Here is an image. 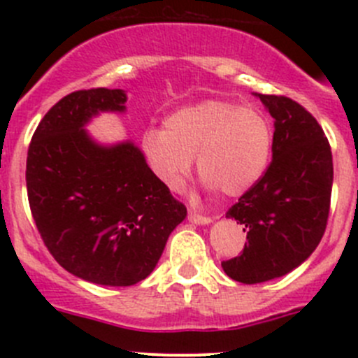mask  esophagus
Segmentation results:
<instances>
[{
    "label": "esophagus",
    "instance_id": "34e87169",
    "mask_svg": "<svg viewBox=\"0 0 358 358\" xmlns=\"http://www.w3.org/2000/svg\"><path fill=\"white\" fill-rule=\"evenodd\" d=\"M189 222L196 223V225H208V223H211L213 220L209 218V216H202V215H199V213L190 211L189 213Z\"/></svg>",
    "mask_w": 358,
    "mask_h": 358
}]
</instances>
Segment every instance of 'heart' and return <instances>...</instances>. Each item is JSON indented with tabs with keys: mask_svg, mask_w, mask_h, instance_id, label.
<instances>
[{
	"mask_svg": "<svg viewBox=\"0 0 358 358\" xmlns=\"http://www.w3.org/2000/svg\"><path fill=\"white\" fill-rule=\"evenodd\" d=\"M272 140V124L263 112L206 100L169 115L164 129H145L142 150L156 178L169 190L183 185L196 157L206 189L237 197L263 176Z\"/></svg>",
	"mask_w": 358,
	"mask_h": 358,
	"instance_id": "b5f03b06",
	"label": "heart"
}]
</instances>
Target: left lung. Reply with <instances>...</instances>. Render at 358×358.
Instances as JSON below:
<instances>
[{
    "label": "left lung",
    "mask_w": 358,
    "mask_h": 358,
    "mask_svg": "<svg viewBox=\"0 0 358 358\" xmlns=\"http://www.w3.org/2000/svg\"><path fill=\"white\" fill-rule=\"evenodd\" d=\"M273 117L272 162L227 211L248 234L244 251L222 263L230 279L259 284L301 265L326 232L333 154L317 119L287 96L255 93Z\"/></svg>",
    "instance_id": "8db88e82"
}]
</instances>
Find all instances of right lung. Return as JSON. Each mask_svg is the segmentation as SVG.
Returning <instances> with one entry per match:
<instances>
[{
    "label": "right lung",
    "instance_id": "add662e5",
    "mask_svg": "<svg viewBox=\"0 0 358 358\" xmlns=\"http://www.w3.org/2000/svg\"><path fill=\"white\" fill-rule=\"evenodd\" d=\"M124 90H79L45 114L27 150V197L60 266L88 282L124 287L156 268L187 208L133 142L102 145L85 126L124 112Z\"/></svg>",
    "mask_w": 358,
    "mask_h": 358
}]
</instances>
